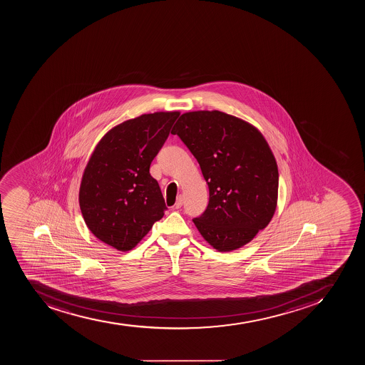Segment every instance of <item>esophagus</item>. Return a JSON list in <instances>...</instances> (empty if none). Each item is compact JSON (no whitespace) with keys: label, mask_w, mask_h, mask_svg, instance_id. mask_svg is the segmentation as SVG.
<instances>
[{"label":"esophagus","mask_w":365,"mask_h":365,"mask_svg":"<svg viewBox=\"0 0 365 365\" xmlns=\"http://www.w3.org/2000/svg\"><path fill=\"white\" fill-rule=\"evenodd\" d=\"M183 205V197L178 196L176 203H175V209H180Z\"/></svg>","instance_id":"1"}]
</instances>
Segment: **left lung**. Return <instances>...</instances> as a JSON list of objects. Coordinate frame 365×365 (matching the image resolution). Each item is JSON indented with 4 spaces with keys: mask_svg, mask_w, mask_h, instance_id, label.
<instances>
[{
    "mask_svg": "<svg viewBox=\"0 0 365 365\" xmlns=\"http://www.w3.org/2000/svg\"><path fill=\"white\" fill-rule=\"evenodd\" d=\"M200 163L209 204L194 223L210 245L233 251L271 222L277 207V162L258 129L220 110L180 116L171 130Z\"/></svg>",
    "mask_w": 365,
    "mask_h": 365,
    "instance_id": "obj_1",
    "label": "left lung"
}]
</instances>
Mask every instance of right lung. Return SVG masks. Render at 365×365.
<instances>
[{
  "label": "right lung",
  "mask_w": 365,
  "mask_h": 365,
  "mask_svg": "<svg viewBox=\"0 0 365 365\" xmlns=\"http://www.w3.org/2000/svg\"><path fill=\"white\" fill-rule=\"evenodd\" d=\"M178 112L143 114L110 129L91 156L79 191L85 223L101 242L126 252L161 220L165 198L149 173Z\"/></svg>",
  "instance_id": "1"
}]
</instances>
